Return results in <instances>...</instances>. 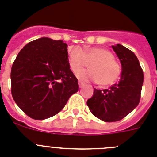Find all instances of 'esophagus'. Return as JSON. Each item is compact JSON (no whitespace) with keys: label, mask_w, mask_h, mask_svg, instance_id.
<instances>
[{"label":"esophagus","mask_w":157,"mask_h":157,"mask_svg":"<svg viewBox=\"0 0 157 157\" xmlns=\"http://www.w3.org/2000/svg\"><path fill=\"white\" fill-rule=\"evenodd\" d=\"M78 85H79L80 88H82V87L83 86L85 85V83L82 82H80V81H79V82H78Z\"/></svg>","instance_id":"obj_1"}]
</instances>
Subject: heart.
Masks as SVG:
<instances>
[{"instance_id":"1","label":"heart","mask_w":157,"mask_h":157,"mask_svg":"<svg viewBox=\"0 0 157 157\" xmlns=\"http://www.w3.org/2000/svg\"><path fill=\"white\" fill-rule=\"evenodd\" d=\"M114 54L101 47H92L82 50L72 48L68 54V63L75 74L80 73L90 64L87 72L78 75L80 79L98 82L101 86H109L116 82L122 73L121 65L114 59Z\"/></svg>"}]
</instances>
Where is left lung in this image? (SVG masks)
<instances>
[{
    "label": "left lung",
    "mask_w": 157,
    "mask_h": 157,
    "mask_svg": "<svg viewBox=\"0 0 157 157\" xmlns=\"http://www.w3.org/2000/svg\"><path fill=\"white\" fill-rule=\"evenodd\" d=\"M112 48L121 63V78L109 89H94L86 102L92 114L105 122L120 121L138 106L144 80L143 71L134 52L120 44Z\"/></svg>",
    "instance_id": "8db88e82"
}]
</instances>
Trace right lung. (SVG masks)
<instances>
[{"label": "right lung", "mask_w": 157, "mask_h": 157, "mask_svg": "<svg viewBox=\"0 0 157 157\" xmlns=\"http://www.w3.org/2000/svg\"><path fill=\"white\" fill-rule=\"evenodd\" d=\"M63 41L41 37L29 42L16 56L11 70V92L16 105L34 120L59 113L78 90Z\"/></svg>", "instance_id": "add662e5"}]
</instances>
